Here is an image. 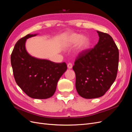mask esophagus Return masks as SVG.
Wrapping results in <instances>:
<instances>
[{
  "mask_svg": "<svg viewBox=\"0 0 132 132\" xmlns=\"http://www.w3.org/2000/svg\"><path fill=\"white\" fill-rule=\"evenodd\" d=\"M67 67H68V69H71V68H72V67H73V64L70 63H69L68 64Z\"/></svg>",
  "mask_w": 132,
  "mask_h": 132,
  "instance_id": "esophagus-1",
  "label": "esophagus"
}]
</instances>
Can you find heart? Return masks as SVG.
Here are the masks:
<instances>
[{"mask_svg": "<svg viewBox=\"0 0 132 132\" xmlns=\"http://www.w3.org/2000/svg\"><path fill=\"white\" fill-rule=\"evenodd\" d=\"M89 39L85 35L77 33H70L64 40V43L67 47H71L76 44V50L78 53H80L87 49L89 46Z\"/></svg>", "mask_w": 132, "mask_h": 132, "instance_id": "1", "label": "heart"}]
</instances>
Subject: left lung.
<instances>
[{"mask_svg":"<svg viewBox=\"0 0 132 132\" xmlns=\"http://www.w3.org/2000/svg\"><path fill=\"white\" fill-rule=\"evenodd\" d=\"M99 41L94 48L80 53L73 69L76 75L78 93L85 98L104 95L116 80L119 52L110 35L97 31Z\"/></svg>","mask_w":132,"mask_h":132,"instance_id":"obj_1","label":"left lung"}]
</instances>
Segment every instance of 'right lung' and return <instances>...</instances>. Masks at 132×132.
I'll use <instances>...</instances> for the list:
<instances>
[{
	"label": "right lung",
	"mask_w": 132,
	"mask_h": 132,
	"mask_svg": "<svg viewBox=\"0 0 132 132\" xmlns=\"http://www.w3.org/2000/svg\"><path fill=\"white\" fill-rule=\"evenodd\" d=\"M36 35H27L16 43L11 64L15 81L21 90L31 98L46 99L54 94L67 65L65 62L55 63L31 56L26 50L25 42Z\"/></svg>",
	"instance_id": "right-lung-1"
}]
</instances>
